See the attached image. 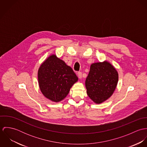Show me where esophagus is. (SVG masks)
I'll return each instance as SVG.
<instances>
[{
    "label": "esophagus",
    "mask_w": 147,
    "mask_h": 147,
    "mask_svg": "<svg viewBox=\"0 0 147 147\" xmlns=\"http://www.w3.org/2000/svg\"><path fill=\"white\" fill-rule=\"evenodd\" d=\"M78 75L79 79H82V73L81 72H78Z\"/></svg>",
    "instance_id": "esophagus-1"
}]
</instances>
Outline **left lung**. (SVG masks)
Here are the masks:
<instances>
[{
  "mask_svg": "<svg viewBox=\"0 0 147 147\" xmlns=\"http://www.w3.org/2000/svg\"><path fill=\"white\" fill-rule=\"evenodd\" d=\"M118 81V72L110 63H93L85 80L87 94L96 104H101L113 94Z\"/></svg>",
  "mask_w": 147,
  "mask_h": 147,
  "instance_id": "8db88e82",
  "label": "left lung"
}]
</instances>
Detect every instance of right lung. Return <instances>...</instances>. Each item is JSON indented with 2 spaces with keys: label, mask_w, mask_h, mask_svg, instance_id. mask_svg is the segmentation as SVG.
Here are the masks:
<instances>
[{
  "label": "right lung",
  "mask_w": 147,
  "mask_h": 147,
  "mask_svg": "<svg viewBox=\"0 0 147 147\" xmlns=\"http://www.w3.org/2000/svg\"><path fill=\"white\" fill-rule=\"evenodd\" d=\"M38 79L42 94L54 102H59L68 94L70 88L78 80L71 67L52 55L41 65Z\"/></svg>",
  "instance_id": "add662e5"
}]
</instances>
